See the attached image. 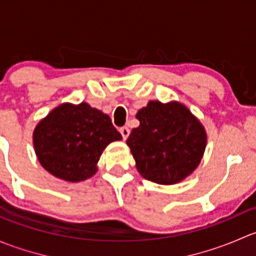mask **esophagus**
Here are the masks:
<instances>
[{
  "label": "esophagus",
  "instance_id": "34e87169",
  "mask_svg": "<svg viewBox=\"0 0 256 256\" xmlns=\"http://www.w3.org/2000/svg\"><path fill=\"white\" fill-rule=\"evenodd\" d=\"M120 134L122 135V138L124 140H126V138H128V135H130V130H128L126 126H124V128H120Z\"/></svg>",
  "mask_w": 256,
  "mask_h": 256
}]
</instances>
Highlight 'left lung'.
Wrapping results in <instances>:
<instances>
[{"instance_id":"obj_1","label":"left lung","mask_w":256,"mask_h":256,"mask_svg":"<svg viewBox=\"0 0 256 256\" xmlns=\"http://www.w3.org/2000/svg\"><path fill=\"white\" fill-rule=\"evenodd\" d=\"M140 126L126 144L138 174L158 184H176L200 166L207 132L197 116L182 102L151 100L136 114Z\"/></svg>"}]
</instances>
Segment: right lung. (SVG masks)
I'll return each instance as SVG.
<instances>
[{"instance_id":"right-lung-1","label":"right lung","mask_w":256,"mask_h":256,"mask_svg":"<svg viewBox=\"0 0 256 256\" xmlns=\"http://www.w3.org/2000/svg\"><path fill=\"white\" fill-rule=\"evenodd\" d=\"M120 140L110 116L84 102L58 105L33 131V147L43 168L73 183L94 176L102 151Z\"/></svg>"}]
</instances>
